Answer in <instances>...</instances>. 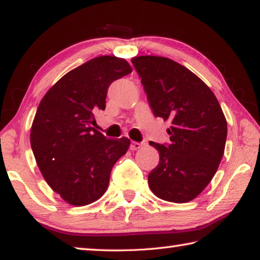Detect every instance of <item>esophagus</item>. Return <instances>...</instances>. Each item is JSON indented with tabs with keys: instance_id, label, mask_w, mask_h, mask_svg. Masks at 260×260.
Listing matches in <instances>:
<instances>
[{
	"instance_id": "34e87169",
	"label": "esophagus",
	"mask_w": 260,
	"mask_h": 260,
	"mask_svg": "<svg viewBox=\"0 0 260 260\" xmlns=\"http://www.w3.org/2000/svg\"><path fill=\"white\" fill-rule=\"evenodd\" d=\"M141 147H142V143H140V142H134V141H132V142H131V146H129V148L132 149V150H138V149H140Z\"/></svg>"
}]
</instances>
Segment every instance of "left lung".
Masks as SVG:
<instances>
[{"instance_id": "8db88e82", "label": "left lung", "mask_w": 260, "mask_h": 260, "mask_svg": "<svg viewBox=\"0 0 260 260\" xmlns=\"http://www.w3.org/2000/svg\"><path fill=\"white\" fill-rule=\"evenodd\" d=\"M132 64L155 117L170 120V143L149 144L159 162L148 175L161 200L186 203L203 191L225 151L227 121L212 90L187 68L166 57L140 56Z\"/></svg>"}]
</instances>
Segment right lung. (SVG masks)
Instances as JSON below:
<instances>
[{"label": "right lung", "mask_w": 260, "mask_h": 260, "mask_svg": "<svg viewBox=\"0 0 260 260\" xmlns=\"http://www.w3.org/2000/svg\"><path fill=\"white\" fill-rule=\"evenodd\" d=\"M132 72L125 59L100 56L60 78L43 96L30 129V147L47 183L69 204L82 206L107 190L113 165L129 140L96 131L114 80Z\"/></svg>", "instance_id": "right-lung-1"}]
</instances>
